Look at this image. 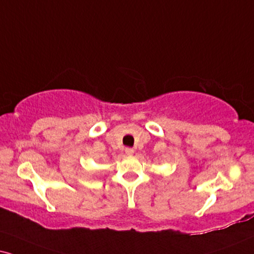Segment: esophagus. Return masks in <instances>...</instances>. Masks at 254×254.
Here are the masks:
<instances>
[{"mask_svg": "<svg viewBox=\"0 0 254 254\" xmlns=\"http://www.w3.org/2000/svg\"><path fill=\"white\" fill-rule=\"evenodd\" d=\"M133 152H134V150L132 149V147H127V149H125V153H127V155L131 156V155H133Z\"/></svg>", "mask_w": 254, "mask_h": 254, "instance_id": "obj_1", "label": "esophagus"}]
</instances>
